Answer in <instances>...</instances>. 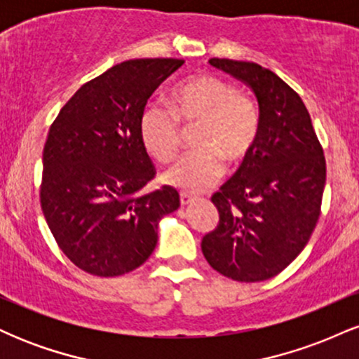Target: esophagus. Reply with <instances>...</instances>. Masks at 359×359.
<instances>
[{
    "instance_id": "34e87169",
    "label": "esophagus",
    "mask_w": 359,
    "mask_h": 359,
    "mask_svg": "<svg viewBox=\"0 0 359 359\" xmlns=\"http://www.w3.org/2000/svg\"><path fill=\"white\" fill-rule=\"evenodd\" d=\"M194 201H196V197L191 196V194H187V192H180V204H182V205L191 204V203H194Z\"/></svg>"
}]
</instances>
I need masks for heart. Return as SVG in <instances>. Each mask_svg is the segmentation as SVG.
Returning <instances> with one entry per match:
<instances>
[{
  "label": "heart",
  "mask_w": 359,
  "mask_h": 359,
  "mask_svg": "<svg viewBox=\"0 0 359 359\" xmlns=\"http://www.w3.org/2000/svg\"><path fill=\"white\" fill-rule=\"evenodd\" d=\"M180 123L199 125L197 150L187 151L165 168L162 180L184 192H201L224 174V160H245L259 133V108L246 93L212 74L189 77L170 93V109L150 102L140 119V137L158 162H167L180 143Z\"/></svg>",
  "instance_id": "obj_1"
}]
</instances>
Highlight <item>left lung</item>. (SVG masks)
<instances>
[{"mask_svg": "<svg viewBox=\"0 0 359 359\" xmlns=\"http://www.w3.org/2000/svg\"><path fill=\"white\" fill-rule=\"evenodd\" d=\"M209 64L250 86L259 106L253 150L219 192L216 229L201 248L214 270L238 282H262L306 248L320 214L325 158L302 100L277 74L255 64Z\"/></svg>", "mask_w": 359, "mask_h": 359, "instance_id": "1", "label": "left lung"}]
</instances>
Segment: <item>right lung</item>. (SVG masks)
Masks as SVG:
<instances>
[{
	"label": "right lung",
	"mask_w": 359,
	"mask_h": 359,
	"mask_svg": "<svg viewBox=\"0 0 359 359\" xmlns=\"http://www.w3.org/2000/svg\"><path fill=\"white\" fill-rule=\"evenodd\" d=\"M182 64L121 62L81 86L52 123L40 204L59 248L90 275L118 277L143 265L156 246L158 221L179 209L174 187L140 194L155 177L140 119Z\"/></svg>",
	"instance_id": "obj_1"
}]
</instances>
